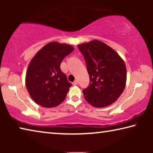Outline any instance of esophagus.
<instances>
[{
    "instance_id": "1",
    "label": "esophagus",
    "mask_w": 153,
    "mask_h": 153,
    "mask_svg": "<svg viewBox=\"0 0 153 153\" xmlns=\"http://www.w3.org/2000/svg\"><path fill=\"white\" fill-rule=\"evenodd\" d=\"M72 84H73L74 86H76V85L77 84V80H75V81L72 83Z\"/></svg>"
}]
</instances>
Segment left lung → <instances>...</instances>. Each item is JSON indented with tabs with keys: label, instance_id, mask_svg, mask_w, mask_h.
Here are the masks:
<instances>
[{
	"label": "left lung",
	"instance_id": "1",
	"mask_svg": "<svg viewBox=\"0 0 153 153\" xmlns=\"http://www.w3.org/2000/svg\"><path fill=\"white\" fill-rule=\"evenodd\" d=\"M86 61L90 83L83 90L85 99L95 107L112 104L125 88V63L116 52L105 43L92 40L78 45Z\"/></svg>",
	"mask_w": 153,
	"mask_h": 153
}]
</instances>
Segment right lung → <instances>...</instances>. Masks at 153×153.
<instances>
[{"label": "right lung", "instance_id": "add662e5", "mask_svg": "<svg viewBox=\"0 0 153 153\" xmlns=\"http://www.w3.org/2000/svg\"><path fill=\"white\" fill-rule=\"evenodd\" d=\"M74 51L69 45L48 43L38 52L28 66L25 85L36 104L54 107L63 101L71 84L61 69V61Z\"/></svg>", "mask_w": 153, "mask_h": 153}]
</instances>
